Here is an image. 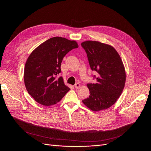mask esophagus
<instances>
[{
  "label": "esophagus",
  "instance_id": "34e87169",
  "mask_svg": "<svg viewBox=\"0 0 151 151\" xmlns=\"http://www.w3.org/2000/svg\"><path fill=\"white\" fill-rule=\"evenodd\" d=\"M74 86H75V87L76 89H78V88H79L80 87H81V84H80L79 83H76Z\"/></svg>",
  "mask_w": 151,
  "mask_h": 151
}]
</instances>
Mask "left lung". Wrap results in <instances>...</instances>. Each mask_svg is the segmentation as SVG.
<instances>
[{
	"mask_svg": "<svg viewBox=\"0 0 151 151\" xmlns=\"http://www.w3.org/2000/svg\"><path fill=\"white\" fill-rule=\"evenodd\" d=\"M81 45L87 52L91 70L98 73L97 82L87 85L90 95L82 102L94 112L106 109L115 103L124 88L126 73L124 64L110 45L87 40Z\"/></svg>",
	"mask_w": 151,
	"mask_h": 151,
	"instance_id": "left-lung-1",
	"label": "left lung"
}]
</instances>
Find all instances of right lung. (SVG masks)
Here are the masks:
<instances>
[{
    "instance_id": "add662e5",
    "label": "right lung",
    "mask_w": 151,
    "mask_h": 151,
    "mask_svg": "<svg viewBox=\"0 0 151 151\" xmlns=\"http://www.w3.org/2000/svg\"><path fill=\"white\" fill-rule=\"evenodd\" d=\"M75 40L54 37L43 42L29 56L24 67V81L29 94L38 103L49 106L56 104L70 90L64 84L61 72L63 57L78 48Z\"/></svg>"
}]
</instances>
